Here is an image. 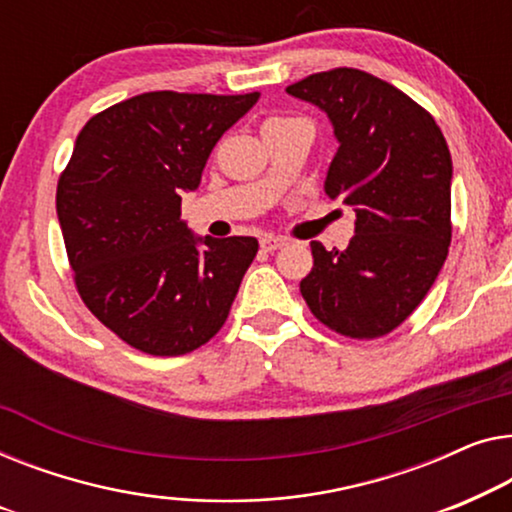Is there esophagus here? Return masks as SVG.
<instances>
[{"label":"esophagus","instance_id":"1","mask_svg":"<svg viewBox=\"0 0 512 512\" xmlns=\"http://www.w3.org/2000/svg\"><path fill=\"white\" fill-rule=\"evenodd\" d=\"M285 243H287L285 239H280V236H271V234H266L259 239V246H262V250H266V253H273V250L283 248Z\"/></svg>","mask_w":512,"mask_h":512}]
</instances>
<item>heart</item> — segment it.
Returning <instances> with one entry per match:
<instances>
[{"label":"heart","mask_w":512,"mask_h":512,"mask_svg":"<svg viewBox=\"0 0 512 512\" xmlns=\"http://www.w3.org/2000/svg\"><path fill=\"white\" fill-rule=\"evenodd\" d=\"M287 120H292V118H285V115H276V118L266 120V125H278V122H287Z\"/></svg>","instance_id":"b5f03b06"}]
</instances>
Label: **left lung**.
<instances>
[{
    "instance_id": "1",
    "label": "left lung",
    "mask_w": 512,
    "mask_h": 512,
    "mask_svg": "<svg viewBox=\"0 0 512 512\" xmlns=\"http://www.w3.org/2000/svg\"><path fill=\"white\" fill-rule=\"evenodd\" d=\"M287 92L329 115L341 146L325 192L357 215L345 250L311 243L313 269L301 280V297L336 334H390L427 297L448 257V143L429 111L366 71H320Z\"/></svg>"
}]
</instances>
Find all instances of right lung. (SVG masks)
Here are the masks:
<instances>
[{
    "mask_svg": "<svg viewBox=\"0 0 512 512\" xmlns=\"http://www.w3.org/2000/svg\"><path fill=\"white\" fill-rule=\"evenodd\" d=\"M259 92H143L92 115L57 181V218L90 313L132 348L176 357L225 325L259 243L197 239L181 192L197 190L220 136Z\"/></svg>",
    "mask_w": 512,
    "mask_h": 512,
    "instance_id": "obj_1",
    "label": "right lung"
}]
</instances>
